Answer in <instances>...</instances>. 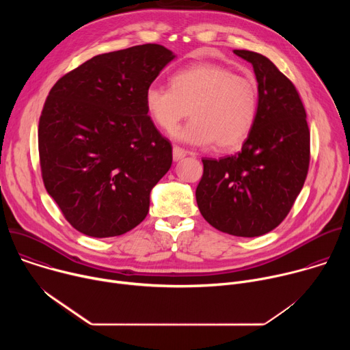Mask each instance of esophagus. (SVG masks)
Returning <instances> with one entry per match:
<instances>
[{"mask_svg":"<svg viewBox=\"0 0 350 350\" xmlns=\"http://www.w3.org/2000/svg\"><path fill=\"white\" fill-rule=\"evenodd\" d=\"M187 155H188V152L185 151V149H183V148H180V146H173V159H174L176 162L181 161V159L185 158Z\"/></svg>","mask_w":350,"mask_h":350,"instance_id":"obj_1","label":"esophagus"}]
</instances>
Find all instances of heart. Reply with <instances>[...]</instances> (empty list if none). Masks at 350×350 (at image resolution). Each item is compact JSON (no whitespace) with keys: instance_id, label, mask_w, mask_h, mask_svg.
Returning <instances> with one entry per match:
<instances>
[{"instance_id":"b5f03b06","label":"heart","mask_w":350,"mask_h":350,"mask_svg":"<svg viewBox=\"0 0 350 350\" xmlns=\"http://www.w3.org/2000/svg\"><path fill=\"white\" fill-rule=\"evenodd\" d=\"M145 109L165 131H173L191 111L193 119L174 134L176 138L195 145L216 142L220 151H232L255 126L258 88L254 80L224 65L201 62L174 72L170 87L149 85Z\"/></svg>"}]
</instances>
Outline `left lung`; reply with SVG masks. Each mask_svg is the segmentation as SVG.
<instances>
[{"label":"left lung","instance_id":"left-lung-1","mask_svg":"<svg viewBox=\"0 0 350 350\" xmlns=\"http://www.w3.org/2000/svg\"><path fill=\"white\" fill-rule=\"evenodd\" d=\"M234 54L254 66L256 122L238 154L202 159L195 196L199 212L219 231L259 237L286 217L305 184L310 131L292 81L262 54L246 49H234Z\"/></svg>","mask_w":350,"mask_h":350}]
</instances>
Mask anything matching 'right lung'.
<instances>
[{"label": "right lung", "instance_id": "obj_1", "mask_svg": "<svg viewBox=\"0 0 350 350\" xmlns=\"http://www.w3.org/2000/svg\"><path fill=\"white\" fill-rule=\"evenodd\" d=\"M174 58L159 44L130 46L88 59L49 91L38 123L41 176L77 231L116 237L146 217L173 157L145 91Z\"/></svg>", "mask_w": 350, "mask_h": 350}]
</instances>
